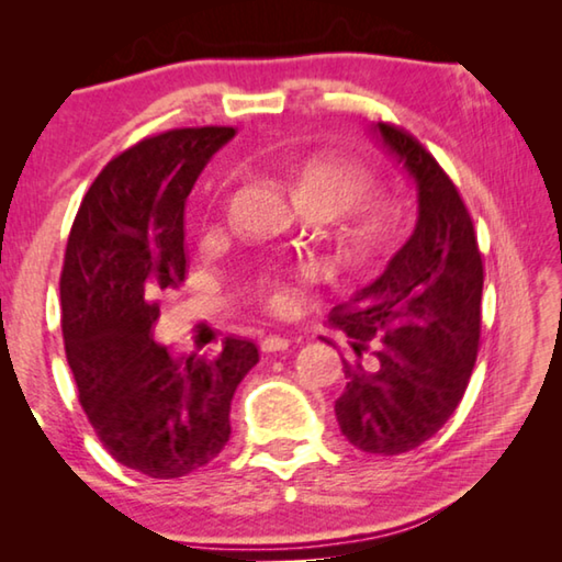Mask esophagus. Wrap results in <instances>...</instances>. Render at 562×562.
I'll list each match as a JSON object with an SVG mask.
<instances>
[{"label": "esophagus", "instance_id": "34e87169", "mask_svg": "<svg viewBox=\"0 0 562 562\" xmlns=\"http://www.w3.org/2000/svg\"><path fill=\"white\" fill-rule=\"evenodd\" d=\"M288 347H290V339L278 337V335H270L260 341V349L268 351V355H274V351H284Z\"/></svg>", "mask_w": 562, "mask_h": 562}]
</instances>
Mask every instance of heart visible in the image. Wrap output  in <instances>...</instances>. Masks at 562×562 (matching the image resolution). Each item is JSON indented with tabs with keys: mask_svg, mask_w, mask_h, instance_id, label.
Masks as SVG:
<instances>
[{
	"mask_svg": "<svg viewBox=\"0 0 562 562\" xmlns=\"http://www.w3.org/2000/svg\"><path fill=\"white\" fill-rule=\"evenodd\" d=\"M369 173L364 166L331 150H315L294 166L290 190L304 213L345 215L341 247L351 262H372L379 258L402 227V207L386 195H364ZM325 265L302 260L292 268H270L260 272L258 288L274 315H290L297 307L300 292L322 280Z\"/></svg>",
	"mask_w": 562,
	"mask_h": 562,
	"instance_id": "b5f03b06",
	"label": "heart"
}]
</instances>
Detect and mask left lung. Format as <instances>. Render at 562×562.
Wrapping results in <instances>:
<instances>
[{"label": "left lung", "mask_w": 562, "mask_h": 562, "mask_svg": "<svg viewBox=\"0 0 562 562\" xmlns=\"http://www.w3.org/2000/svg\"><path fill=\"white\" fill-rule=\"evenodd\" d=\"M374 146L412 178L416 223L376 280L337 307L369 364L345 359L335 414L347 441L367 453L412 451L449 422L479 355L483 262L471 215L436 158L406 131L372 123Z\"/></svg>", "instance_id": "1"}]
</instances>
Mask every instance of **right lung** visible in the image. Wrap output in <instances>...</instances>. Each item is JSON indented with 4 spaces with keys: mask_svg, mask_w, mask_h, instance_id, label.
Segmentation results:
<instances>
[{
    "mask_svg": "<svg viewBox=\"0 0 562 562\" xmlns=\"http://www.w3.org/2000/svg\"><path fill=\"white\" fill-rule=\"evenodd\" d=\"M235 128H176L123 150L76 213L61 272V329L79 402L106 451L150 479H180L231 439V402L258 347L217 357L158 345V294L186 280V201Z\"/></svg>",
    "mask_w": 562,
    "mask_h": 562,
    "instance_id": "obj_1",
    "label": "right lung"
}]
</instances>
